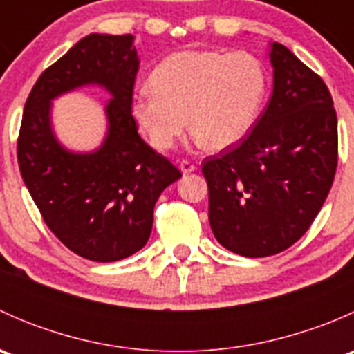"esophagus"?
<instances>
[{
  "label": "esophagus",
  "instance_id": "34e87169",
  "mask_svg": "<svg viewBox=\"0 0 354 354\" xmlns=\"http://www.w3.org/2000/svg\"><path fill=\"white\" fill-rule=\"evenodd\" d=\"M180 169H181V173L187 174V173H194V171L197 169V166H195L194 162H190V160L183 159V160H181V162H180Z\"/></svg>",
  "mask_w": 354,
  "mask_h": 354
}]
</instances>
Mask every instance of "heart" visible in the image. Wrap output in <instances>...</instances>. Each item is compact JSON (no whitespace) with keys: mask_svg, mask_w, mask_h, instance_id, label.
Returning <instances> with one entry per match:
<instances>
[{"mask_svg":"<svg viewBox=\"0 0 354 354\" xmlns=\"http://www.w3.org/2000/svg\"><path fill=\"white\" fill-rule=\"evenodd\" d=\"M151 91L131 104L135 121L157 151H169L185 128L210 151H224L252 130L267 73L252 53L190 49L167 56L151 73Z\"/></svg>","mask_w":354,"mask_h":354,"instance_id":"1","label":"heart"}]
</instances>
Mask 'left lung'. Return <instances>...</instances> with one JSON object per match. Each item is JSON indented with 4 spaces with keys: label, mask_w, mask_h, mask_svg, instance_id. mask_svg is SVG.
<instances>
[{
    "label": "left lung",
    "mask_w": 354,
    "mask_h": 354,
    "mask_svg": "<svg viewBox=\"0 0 354 354\" xmlns=\"http://www.w3.org/2000/svg\"><path fill=\"white\" fill-rule=\"evenodd\" d=\"M274 91L248 135L203 159L216 240L243 257L284 252L308 231L337 167V116L322 78L283 44Z\"/></svg>",
    "instance_id": "8db88e82"
}]
</instances>
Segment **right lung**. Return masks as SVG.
Listing matches in <instances>:
<instances>
[{
  "label": "right lung",
  "mask_w": 354,
  "mask_h": 354,
  "mask_svg": "<svg viewBox=\"0 0 354 354\" xmlns=\"http://www.w3.org/2000/svg\"><path fill=\"white\" fill-rule=\"evenodd\" d=\"M137 71L133 35L91 34L42 71L24 108L17 157L25 187L55 236L92 262L127 259L147 243L157 198L181 178L138 135L131 114ZM91 83L113 95L109 135L97 151L77 155L52 133L50 101Z\"/></svg>",
  "instance_id": "right-lung-1"
}]
</instances>
